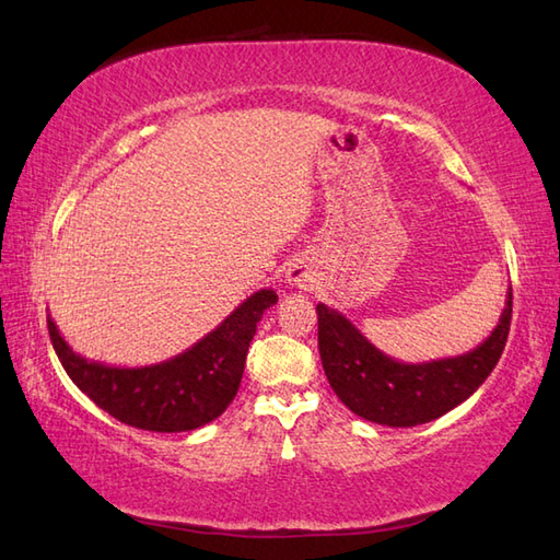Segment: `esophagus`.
I'll return each instance as SVG.
<instances>
[{
	"mask_svg": "<svg viewBox=\"0 0 560 560\" xmlns=\"http://www.w3.org/2000/svg\"><path fill=\"white\" fill-rule=\"evenodd\" d=\"M315 271L305 262V259H295V262L289 265L285 269V281L291 285H298V289H310L312 283H315Z\"/></svg>",
	"mask_w": 560,
	"mask_h": 560,
	"instance_id": "obj_1",
	"label": "esophagus"
}]
</instances>
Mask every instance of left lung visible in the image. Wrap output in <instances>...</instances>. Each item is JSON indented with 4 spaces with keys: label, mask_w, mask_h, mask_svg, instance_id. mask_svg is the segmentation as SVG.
<instances>
[{
    "label": "left lung",
    "mask_w": 560,
    "mask_h": 560,
    "mask_svg": "<svg viewBox=\"0 0 560 560\" xmlns=\"http://www.w3.org/2000/svg\"><path fill=\"white\" fill-rule=\"evenodd\" d=\"M513 291L499 324L477 348L456 358L400 362L368 341L343 312L317 305L322 368L348 410L384 427H415L446 415L485 384L511 331Z\"/></svg>",
    "instance_id": "1"
}]
</instances>
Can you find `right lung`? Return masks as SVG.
I'll use <instances>...</instances> for the list:
<instances>
[{
    "instance_id": "1",
    "label": "right lung",
    "mask_w": 560,
    "mask_h": 560,
    "mask_svg": "<svg viewBox=\"0 0 560 560\" xmlns=\"http://www.w3.org/2000/svg\"><path fill=\"white\" fill-rule=\"evenodd\" d=\"M277 301L271 289L253 293L198 343L145 368L88 360L63 341L49 315L47 327L71 382L112 418L148 432H190L217 420L236 398L257 322Z\"/></svg>"
}]
</instances>
